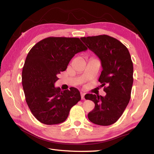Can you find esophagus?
<instances>
[{"mask_svg": "<svg viewBox=\"0 0 154 154\" xmlns=\"http://www.w3.org/2000/svg\"><path fill=\"white\" fill-rule=\"evenodd\" d=\"M81 99L82 100H83L84 99H85V93H83V92H81Z\"/></svg>", "mask_w": 154, "mask_h": 154, "instance_id": "34e87169", "label": "esophagus"}]
</instances>
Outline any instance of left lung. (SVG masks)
Returning <instances> with one entry per match:
<instances>
[{
  "label": "left lung",
  "instance_id": "left-lung-1",
  "mask_svg": "<svg viewBox=\"0 0 154 154\" xmlns=\"http://www.w3.org/2000/svg\"><path fill=\"white\" fill-rule=\"evenodd\" d=\"M81 39L101 61L103 71L99 81L106 93L104 97L85 94V99L95 104L88 119L97 125H111L122 116L130 99L134 80L131 56L125 45L108 35Z\"/></svg>",
  "mask_w": 154,
  "mask_h": 154
}]
</instances>
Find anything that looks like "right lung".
Here are the masks:
<instances>
[{"mask_svg": "<svg viewBox=\"0 0 154 154\" xmlns=\"http://www.w3.org/2000/svg\"><path fill=\"white\" fill-rule=\"evenodd\" d=\"M87 50L79 38L48 37L29 51L22 69V86L29 109L40 122L52 125L64 122L72 106L81 100L76 88L63 91L54 83L74 55Z\"/></svg>", "mask_w": 154, "mask_h": 154, "instance_id": "1", "label": "right lung"}]
</instances>
